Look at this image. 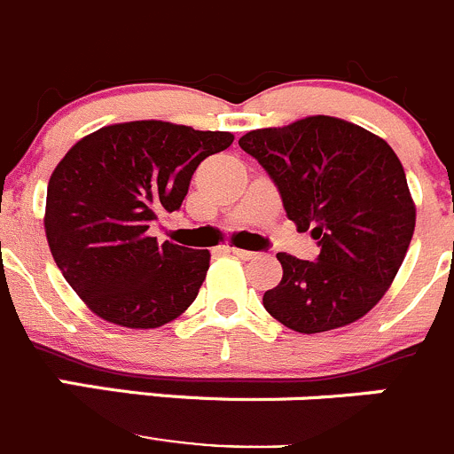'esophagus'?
<instances>
[{
  "label": "esophagus",
  "instance_id": "1",
  "mask_svg": "<svg viewBox=\"0 0 454 454\" xmlns=\"http://www.w3.org/2000/svg\"><path fill=\"white\" fill-rule=\"evenodd\" d=\"M228 253L237 254V257L244 259V262H248V259L257 257V253H253V250H244V248H228Z\"/></svg>",
  "mask_w": 454,
  "mask_h": 454
}]
</instances>
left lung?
Here are the masks:
<instances>
[{
  "label": "left lung",
  "mask_w": 454,
  "mask_h": 454,
  "mask_svg": "<svg viewBox=\"0 0 454 454\" xmlns=\"http://www.w3.org/2000/svg\"><path fill=\"white\" fill-rule=\"evenodd\" d=\"M241 151L277 186L286 215L310 228L315 262L279 253V286L263 308L297 333H325L366 315L388 290L415 232V204L393 148L337 117L250 130Z\"/></svg>",
  "instance_id": "8db88e82"
}]
</instances>
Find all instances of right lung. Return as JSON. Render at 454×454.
I'll use <instances>...</instances> for the list:
<instances>
[{
	"mask_svg": "<svg viewBox=\"0 0 454 454\" xmlns=\"http://www.w3.org/2000/svg\"><path fill=\"white\" fill-rule=\"evenodd\" d=\"M231 144L222 130L129 121L88 135L57 164L46 192L48 246L101 319L157 328L195 301L210 253L160 246L148 228L182 208L197 166Z\"/></svg>",
	"mask_w": 454,
	"mask_h": 454,
	"instance_id": "right-lung-1",
	"label": "right lung"
}]
</instances>
